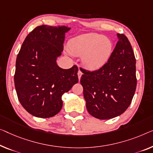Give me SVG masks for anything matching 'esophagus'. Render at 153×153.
I'll use <instances>...</instances> for the list:
<instances>
[{"label":"esophagus","instance_id":"esophagus-1","mask_svg":"<svg viewBox=\"0 0 153 153\" xmlns=\"http://www.w3.org/2000/svg\"><path fill=\"white\" fill-rule=\"evenodd\" d=\"M82 75V72L80 70H79V71H78V72H77V76H78L79 80V79H80V78H81Z\"/></svg>","mask_w":153,"mask_h":153}]
</instances>
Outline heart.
I'll return each instance as SVG.
<instances>
[{
  "mask_svg": "<svg viewBox=\"0 0 153 153\" xmlns=\"http://www.w3.org/2000/svg\"><path fill=\"white\" fill-rule=\"evenodd\" d=\"M71 52L76 56L82 55V62L90 69H97L104 65L112 52V42L104 36L95 33L79 35L70 41Z\"/></svg>",
  "mask_w": 153,
  "mask_h": 153,
  "instance_id": "b5f03b06",
  "label": "heart"
}]
</instances>
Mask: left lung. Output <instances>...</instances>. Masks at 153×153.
I'll use <instances>...</instances> for the list:
<instances>
[{
	"label": "left lung",
	"mask_w": 153,
	"mask_h": 153,
	"mask_svg": "<svg viewBox=\"0 0 153 153\" xmlns=\"http://www.w3.org/2000/svg\"><path fill=\"white\" fill-rule=\"evenodd\" d=\"M118 41L107 62L97 70L80 67V83L88 112L100 120L120 115L131 104L137 86L136 59L128 39Z\"/></svg>",
	"instance_id": "1"
}]
</instances>
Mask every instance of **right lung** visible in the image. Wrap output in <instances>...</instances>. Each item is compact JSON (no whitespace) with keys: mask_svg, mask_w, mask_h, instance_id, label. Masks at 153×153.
Listing matches in <instances>:
<instances>
[{"mask_svg":"<svg viewBox=\"0 0 153 153\" xmlns=\"http://www.w3.org/2000/svg\"><path fill=\"white\" fill-rule=\"evenodd\" d=\"M67 27H36L22 43L16 62L14 84L20 103L37 117H53L62 107V95L78 82V68L56 64L64 49Z\"/></svg>","mask_w":153,"mask_h":153,"instance_id":"add662e5","label":"right lung"}]
</instances>
